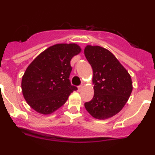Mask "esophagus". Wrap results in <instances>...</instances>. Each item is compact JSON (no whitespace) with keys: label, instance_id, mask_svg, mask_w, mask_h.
Wrapping results in <instances>:
<instances>
[{"label":"esophagus","instance_id":"34e87169","mask_svg":"<svg viewBox=\"0 0 155 155\" xmlns=\"http://www.w3.org/2000/svg\"><path fill=\"white\" fill-rule=\"evenodd\" d=\"M82 89H83V86H82V85L79 86V87H78V90H79V91H81Z\"/></svg>","mask_w":155,"mask_h":155}]
</instances>
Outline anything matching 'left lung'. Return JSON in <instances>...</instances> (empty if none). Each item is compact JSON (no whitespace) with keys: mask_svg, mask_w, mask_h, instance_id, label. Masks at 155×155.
I'll use <instances>...</instances> for the list:
<instances>
[{"mask_svg":"<svg viewBox=\"0 0 155 155\" xmlns=\"http://www.w3.org/2000/svg\"><path fill=\"white\" fill-rule=\"evenodd\" d=\"M84 55L93 70L94 96L84 103L95 119L106 120L120 112L133 90L128 71L113 53L98 46H87Z\"/></svg>","mask_w":155,"mask_h":155,"instance_id":"1","label":"left lung"}]
</instances>
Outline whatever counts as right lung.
Here are the masks:
<instances>
[{"mask_svg": "<svg viewBox=\"0 0 155 155\" xmlns=\"http://www.w3.org/2000/svg\"><path fill=\"white\" fill-rule=\"evenodd\" d=\"M81 49L75 43L56 44L41 53L29 64L21 80L27 103L41 114L48 115L61 107L77 87L69 80L71 61Z\"/></svg>", "mask_w": 155, "mask_h": 155, "instance_id": "obj_1", "label": "right lung"}]
</instances>
